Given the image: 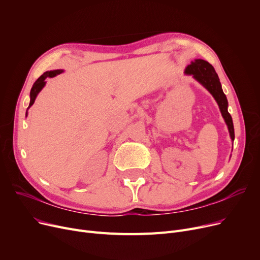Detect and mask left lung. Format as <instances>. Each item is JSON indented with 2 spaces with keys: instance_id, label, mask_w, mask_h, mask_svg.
I'll return each instance as SVG.
<instances>
[{
  "instance_id": "left-lung-1",
  "label": "left lung",
  "mask_w": 260,
  "mask_h": 260,
  "mask_svg": "<svg viewBox=\"0 0 260 260\" xmlns=\"http://www.w3.org/2000/svg\"><path fill=\"white\" fill-rule=\"evenodd\" d=\"M184 73L186 75H192L195 80H197L202 86L206 87L211 92L218 106H219L221 115L226 123L231 139L234 141V125L233 120H232V117L228 112V99L221 88L219 78H218L214 67L207 61L196 59L194 62L187 65Z\"/></svg>"
}]
</instances>
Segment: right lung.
Here are the masks:
<instances>
[{
  "label": "right lung",
  "mask_w": 260,
  "mask_h": 260,
  "mask_svg": "<svg viewBox=\"0 0 260 260\" xmlns=\"http://www.w3.org/2000/svg\"><path fill=\"white\" fill-rule=\"evenodd\" d=\"M61 73H63V70H56V71L46 72V73H44L42 76H41V77L35 82L32 87H31V90H30V103H29L28 108L35 103V100H36V98H37L38 93L41 91V89H42V88L44 87V85L46 84L45 79H46V78H52V77H54V76L60 75ZM28 108H27V109H28ZM26 116H27V112H26Z\"/></svg>",
  "instance_id": "1"
}]
</instances>
